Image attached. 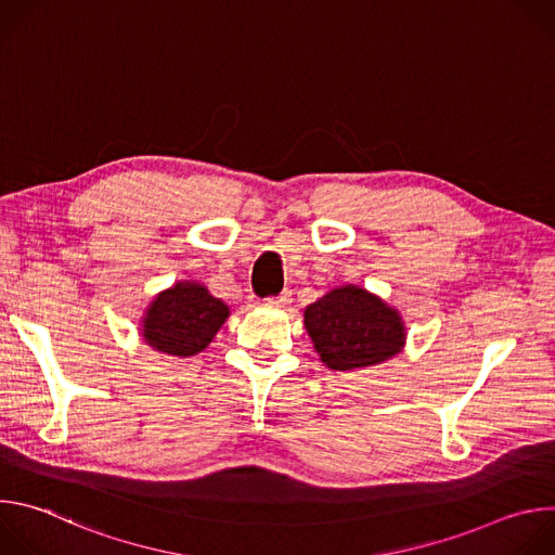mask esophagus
Instances as JSON below:
<instances>
[{
  "mask_svg": "<svg viewBox=\"0 0 555 555\" xmlns=\"http://www.w3.org/2000/svg\"><path fill=\"white\" fill-rule=\"evenodd\" d=\"M268 300V305H274V307H283V305H287L289 300H292V292L289 289H283L281 294H276V296H270V298H266Z\"/></svg>",
  "mask_w": 555,
  "mask_h": 555,
  "instance_id": "1",
  "label": "esophagus"
}]
</instances>
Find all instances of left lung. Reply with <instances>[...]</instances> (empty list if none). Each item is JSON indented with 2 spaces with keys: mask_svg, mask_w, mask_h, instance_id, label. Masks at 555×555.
<instances>
[{
  "mask_svg": "<svg viewBox=\"0 0 555 555\" xmlns=\"http://www.w3.org/2000/svg\"><path fill=\"white\" fill-rule=\"evenodd\" d=\"M305 327L321 360L336 371L371 366L400 353V313L356 285L332 289L305 309Z\"/></svg>",
  "mask_w": 555,
  "mask_h": 555,
  "instance_id": "left-lung-1",
  "label": "left lung"
}]
</instances>
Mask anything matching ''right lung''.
<instances>
[{
    "mask_svg": "<svg viewBox=\"0 0 555 555\" xmlns=\"http://www.w3.org/2000/svg\"><path fill=\"white\" fill-rule=\"evenodd\" d=\"M225 319L228 305L204 285L178 283L153 300L142 336L157 351L189 358L208 347Z\"/></svg>",
    "mask_w": 555,
    "mask_h": 555,
    "instance_id": "right-lung-1",
    "label": "right lung"
}]
</instances>
